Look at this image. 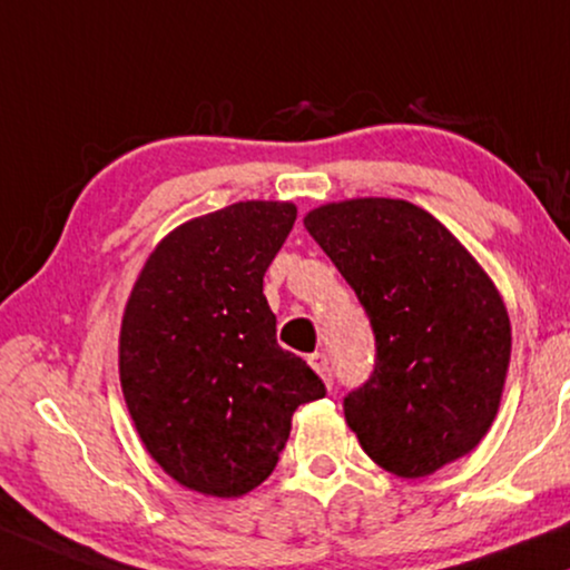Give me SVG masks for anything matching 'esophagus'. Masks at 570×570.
Masks as SVG:
<instances>
[{"label":"esophagus","mask_w":570,"mask_h":570,"mask_svg":"<svg viewBox=\"0 0 570 570\" xmlns=\"http://www.w3.org/2000/svg\"><path fill=\"white\" fill-rule=\"evenodd\" d=\"M308 363H311V368H314L318 376H322L324 381H326V386H332L334 384V376H332V363H330V357H326V353H314V355H308Z\"/></svg>","instance_id":"esophagus-1"}]
</instances>
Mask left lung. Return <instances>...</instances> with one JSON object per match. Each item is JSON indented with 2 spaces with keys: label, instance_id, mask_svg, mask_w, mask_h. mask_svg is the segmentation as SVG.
I'll use <instances>...</instances> for the list:
<instances>
[{
  "label": "left lung",
  "instance_id": "1",
  "mask_svg": "<svg viewBox=\"0 0 570 570\" xmlns=\"http://www.w3.org/2000/svg\"><path fill=\"white\" fill-rule=\"evenodd\" d=\"M303 223L376 340L371 376L342 402L365 454L400 478H425L472 451L511 357L509 314L480 264L404 199L340 202Z\"/></svg>",
  "mask_w": 570,
  "mask_h": 570
}]
</instances>
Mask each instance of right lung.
Listing matches in <instances>:
<instances>
[{
	"label": "right lung",
	"instance_id": "add662e5",
	"mask_svg": "<svg viewBox=\"0 0 570 570\" xmlns=\"http://www.w3.org/2000/svg\"><path fill=\"white\" fill-rule=\"evenodd\" d=\"M295 223L291 202H238L181 225L147 259L124 311L119 373L155 462L205 495L238 498L275 470L324 381L277 345L264 298Z\"/></svg>",
	"mask_w": 570,
	"mask_h": 570
}]
</instances>
